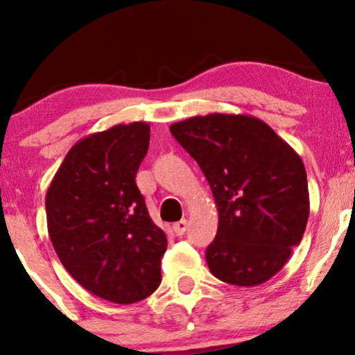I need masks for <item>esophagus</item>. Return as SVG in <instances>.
Here are the masks:
<instances>
[{
  "label": "esophagus",
  "mask_w": 355,
  "mask_h": 355,
  "mask_svg": "<svg viewBox=\"0 0 355 355\" xmlns=\"http://www.w3.org/2000/svg\"><path fill=\"white\" fill-rule=\"evenodd\" d=\"M185 230H187V220H180V222L173 223V232L175 235H178V237L185 234Z\"/></svg>",
  "instance_id": "34e87169"
}]
</instances>
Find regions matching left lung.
Here are the masks:
<instances>
[{"mask_svg": "<svg viewBox=\"0 0 355 355\" xmlns=\"http://www.w3.org/2000/svg\"><path fill=\"white\" fill-rule=\"evenodd\" d=\"M210 183L218 230L207 247L222 282L254 287L285 266L309 218L302 158L266 121L210 113L170 126Z\"/></svg>", "mask_w": 355, "mask_h": 355, "instance_id": "obj_1", "label": "left lung"}]
</instances>
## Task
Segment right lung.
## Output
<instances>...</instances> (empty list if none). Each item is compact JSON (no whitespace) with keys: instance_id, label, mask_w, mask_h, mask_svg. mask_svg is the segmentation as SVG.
Returning <instances> with one entry per match:
<instances>
[{"instance_id":"obj_1","label":"right lung","mask_w":355,"mask_h":355,"mask_svg":"<svg viewBox=\"0 0 355 355\" xmlns=\"http://www.w3.org/2000/svg\"><path fill=\"white\" fill-rule=\"evenodd\" d=\"M148 144L145 121L81 138L46 191L48 234L63 267L81 287L115 304L144 300L162 282L166 235L135 182Z\"/></svg>"}]
</instances>
